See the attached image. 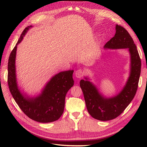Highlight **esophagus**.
Wrapping results in <instances>:
<instances>
[{"label":"esophagus","instance_id":"esophagus-1","mask_svg":"<svg viewBox=\"0 0 147 147\" xmlns=\"http://www.w3.org/2000/svg\"><path fill=\"white\" fill-rule=\"evenodd\" d=\"M84 74V72L82 69H79L77 71H76V72H75V76L76 78H82Z\"/></svg>","mask_w":147,"mask_h":147}]
</instances>
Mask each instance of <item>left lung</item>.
<instances>
[{
  "mask_svg": "<svg viewBox=\"0 0 147 147\" xmlns=\"http://www.w3.org/2000/svg\"><path fill=\"white\" fill-rule=\"evenodd\" d=\"M114 36L104 45L105 49H127L130 55V76L125 87L119 94L105 98L85 78L81 80L80 86L83 91L87 110L92 117L101 121H108L117 117L134 99L138 86L141 69V61L136 46L127 31L118 24L115 26Z\"/></svg>",
  "mask_w": 147,
  "mask_h": 147,
  "instance_id": "8db88e82",
  "label": "left lung"
}]
</instances>
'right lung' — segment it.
I'll return each mask as SVG.
<instances>
[{
	"mask_svg": "<svg viewBox=\"0 0 147 147\" xmlns=\"http://www.w3.org/2000/svg\"><path fill=\"white\" fill-rule=\"evenodd\" d=\"M32 26L26 27L10 53L7 64V83L11 93L21 110L31 119L40 123L56 121L63 114L65 98L74 84L73 70L62 71L54 76L46 84L42 94L36 97L26 96L18 89L15 71L17 45Z\"/></svg>",
	"mask_w": 147,
	"mask_h": 147,
	"instance_id": "right-lung-1",
	"label": "right lung"
}]
</instances>
